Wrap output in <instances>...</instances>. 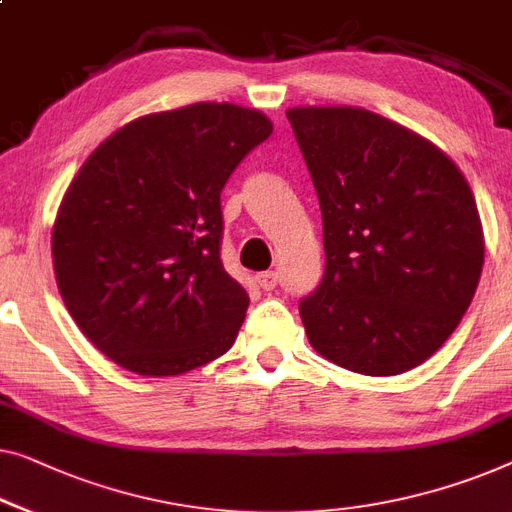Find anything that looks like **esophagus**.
Returning a JSON list of instances; mask_svg holds the SVG:
<instances>
[{
  "label": "esophagus",
  "mask_w": 512,
  "mask_h": 512,
  "mask_svg": "<svg viewBox=\"0 0 512 512\" xmlns=\"http://www.w3.org/2000/svg\"><path fill=\"white\" fill-rule=\"evenodd\" d=\"M256 281H258V286L263 288V291H272V288H277L279 277H277V272H261L256 277Z\"/></svg>",
  "instance_id": "1"
}]
</instances>
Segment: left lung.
Returning <instances> with one entry per match:
<instances>
[{"label": "left lung", "mask_w": 512, "mask_h": 512, "mask_svg": "<svg viewBox=\"0 0 512 512\" xmlns=\"http://www.w3.org/2000/svg\"><path fill=\"white\" fill-rule=\"evenodd\" d=\"M286 117L323 217L325 272L300 302L309 344L358 374L409 372L453 335L483 272L469 182L439 147L365 108Z\"/></svg>", "instance_id": "obj_1"}]
</instances>
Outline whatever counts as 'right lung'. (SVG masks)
Wrapping results in <instances>:
<instances>
[{"mask_svg":"<svg viewBox=\"0 0 512 512\" xmlns=\"http://www.w3.org/2000/svg\"><path fill=\"white\" fill-rule=\"evenodd\" d=\"M233 103L138 117L103 140L53 228L59 293L83 335L140 376H175L233 346L249 295L221 263V189L270 138Z\"/></svg>","mask_w":512,"mask_h":512,"instance_id":"add662e5","label":"right lung"}]
</instances>
